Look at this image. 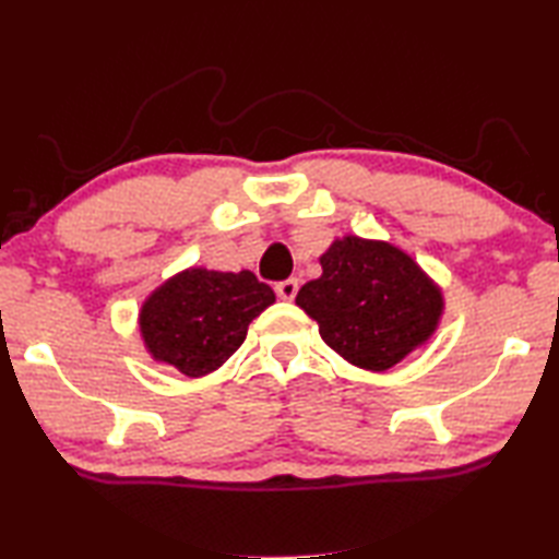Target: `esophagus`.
I'll return each mask as SVG.
<instances>
[{
  "label": "esophagus",
  "mask_w": 559,
  "mask_h": 559,
  "mask_svg": "<svg viewBox=\"0 0 559 559\" xmlns=\"http://www.w3.org/2000/svg\"><path fill=\"white\" fill-rule=\"evenodd\" d=\"M276 293L281 300H293L298 296V278H288V281H281L276 286Z\"/></svg>",
  "instance_id": "obj_1"
}]
</instances>
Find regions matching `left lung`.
<instances>
[{
  "label": "left lung",
  "mask_w": 559,
  "mask_h": 559,
  "mask_svg": "<svg viewBox=\"0 0 559 559\" xmlns=\"http://www.w3.org/2000/svg\"><path fill=\"white\" fill-rule=\"evenodd\" d=\"M322 276L298 290V308L349 364L385 371L428 342L444 300L428 273L389 241L334 239L320 257Z\"/></svg>",
  "instance_id": "1"
}]
</instances>
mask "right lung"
Returning a JSON list of instances; mask_svg holds the SVG:
<instances>
[{
    "label": "right lung",
    "instance_id": "add662e5",
    "mask_svg": "<svg viewBox=\"0 0 559 559\" xmlns=\"http://www.w3.org/2000/svg\"><path fill=\"white\" fill-rule=\"evenodd\" d=\"M271 302L276 293L251 271L186 269L144 300L139 330L151 357L200 379L241 347L249 322Z\"/></svg>",
    "mask_w": 559,
    "mask_h": 559
}]
</instances>
